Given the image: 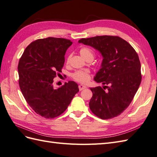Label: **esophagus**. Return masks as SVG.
<instances>
[{
    "mask_svg": "<svg viewBox=\"0 0 157 157\" xmlns=\"http://www.w3.org/2000/svg\"><path fill=\"white\" fill-rule=\"evenodd\" d=\"M86 86H83V85H79V91H82V90H84V89H86Z\"/></svg>",
    "mask_w": 157,
    "mask_h": 157,
    "instance_id": "34e87169",
    "label": "esophagus"
}]
</instances>
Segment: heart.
I'll list each match as a JSON object with an SVG mask.
<instances>
[{
	"mask_svg": "<svg viewBox=\"0 0 157 157\" xmlns=\"http://www.w3.org/2000/svg\"><path fill=\"white\" fill-rule=\"evenodd\" d=\"M79 53L83 58H85L88 56H93V53L92 50L87 48V47H83L79 51ZM70 60V58L67 59V62ZM72 78L75 81L79 83H87L90 79V74L88 70H81L77 71L72 74Z\"/></svg>",
	"mask_w": 157,
	"mask_h": 157,
	"instance_id": "heart-1",
	"label": "heart"
}]
</instances>
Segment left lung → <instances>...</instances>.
I'll use <instances>...</instances> for the list:
<instances>
[{"instance_id":"obj_1","label":"left lung","mask_w":157,"mask_h":157,"mask_svg":"<svg viewBox=\"0 0 157 157\" xmlns=\"http://www.w3.org/2000/svg\"><path fill=\"white\" fill-rule=\"evenodd\" d=\"M101 54L103 59L94 81L100 86L92 87L90 110L101 119H110L128 108L141 82L138 54L125 40L117 36H96L79 39ZM107 90H104L105 88Z\"/></svg>"}]
</instances>
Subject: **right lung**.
<instances>
[{
    "instance_id": "add662e5",
    "label": "right lung",
    "mask_w": 157,
    "mask_h": 157,
    "mask_svg": "<svg viewBox=\"0 0 157 157\" xmlns=\"http://www.w3.org/2000/svg\"><path fill=\"white\" fill-rule=\"evenodd\" d=\"M70 40L47 37L32 42L18 65L19 86L28 104L37 114L53 118L61 114L79 92L74 81L54 87L53 79L61 72Z\"/></svg>"
}]
</instances>
